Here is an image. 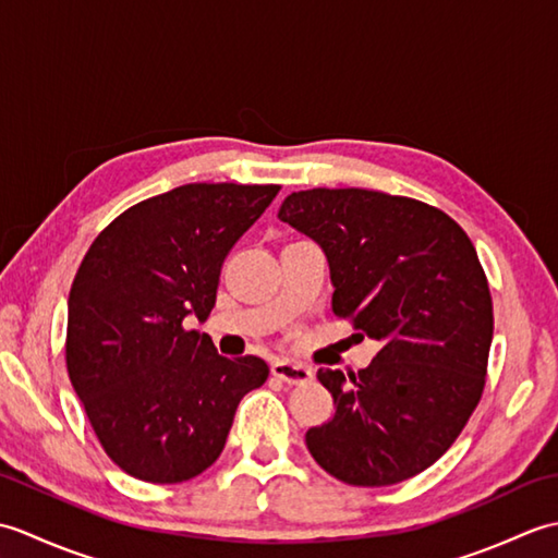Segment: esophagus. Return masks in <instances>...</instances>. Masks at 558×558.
Listing matches in <instances>:
<instances>
[{
  "instance_id": "obj_1",
  "label": "esophagus",
  "mask_w": 558,
  "mask_h": 558,
  "mask_svg": "<svg viewBox=\"0 0 558 558\" xmlns=\"http://www.w3.org/2000/svg\"><path fill=\"white\" fill-rule=\"evenodd\" d=\"M270 374L276 376V378H280V381L290 384V386H304V384H310L312 378H314V372L310 369V366L294 364V362H288V360L272 362Z\"/></svg>"
}]
</instances>
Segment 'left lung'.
<instances>
[{"instance_id":"8db88e82","label":"left lung","mask_w":558,"mask_h":558,"mask_svg":"<svg viewBox=\"0 0 558 558\" xmlns=\"http://www.w3.org/2000/svg\"><path fill=\"white\" fill-rule=\"evenodd\" d=\"M278 218L322 246L333 314L381 342L357 374L318 369L336 414L306 448L354 487L420 475L484 390L494 314L475 246L444 210L369 189L292 192Z\"/></svg>"}]
</instances>
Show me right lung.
I'll use <instances>...</instances> for the list:
<instances>
[{
  "label": "right lung",
  "instance_id": "1",
  "mask_svg": "<svg viewBox=\"0 0 558 558\" xmlns=\"http://www.w3.org/2000/svg\"><path fill=\"white\" fill-rule=\"evenodd\" d=\"M278 184H184L105 228L69 292L66 369L93 432L126 475L177 484L228 441L240 400L268 378L258 357L228 360L201 324L220 268Z\"/></svg>",
  "mask_w": 558,
  "mask_h": 558
}]
</instances>
